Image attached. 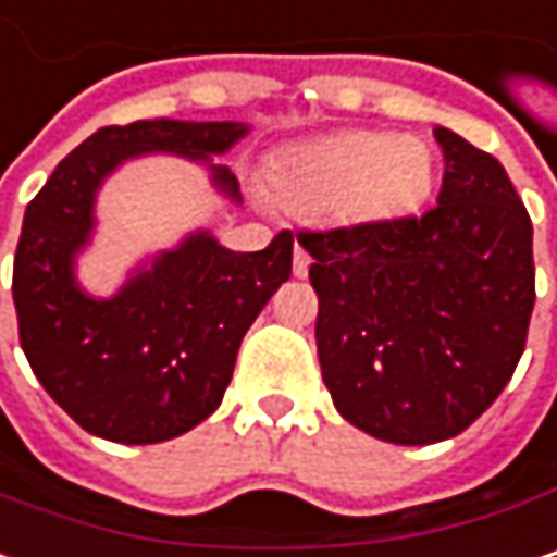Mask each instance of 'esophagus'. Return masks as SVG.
<instances>
[{
	"label": "esophagus",
	"instance_id": "obj_1",
	"mask_svg": "<svg viewBox=\"0 0 557 557\" xmlns=\"http://www.w3.org/2000/svg\"><path fill=\"white\" fill-rule=\"evenodd\" d=\"M308 269H311V256L301 249V246H295V259H292V272L298 275V278H305L308 275Z\"/></svg>",
	"mask_w": 557,
	"mask_h": 557
}]
</instances>
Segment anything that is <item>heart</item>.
<instances>
[{"instance_id": "1", "label": "heart", "mask_w": 557, "mask_h": 557, "mask_svg": "<svg viewBox=\"0 0 557 557\" xmlns=\"http://www.w3.org/2000/svg\"><path fill=\"white\" fill-rule=\"evenodd\" d=\"M436 182L433 150L420 137L339 131L288 147L272 160V191L298 214L339 224H379L420 208Z\"/></svg>"}]
</instances>
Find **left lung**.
<instances>
[{"label":"left lung","instance_id":"1","mask_svg":"<svg viewBox=\"0 0 557 557\" xmlns=\"http://www.w3.org/2000/svg\"><path fill=\"white\" fill-rule=\"evenodd\" d=\"M433 134L446 157L433 211L298 237L333 407L397 446L453 440L497 400L535 305L532 221L510 175L449 127Z\"/></svg>","mask_w":557,"mask_h":557}]
</instances>
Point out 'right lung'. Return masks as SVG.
Returning <instances> with one entry per match:
<instances>
[{
  "label": "right lung",
  "instance_id": "right-lung-1",
  "mask_svg": "<svg viewBox=\"0 0 557 557\" xmlns=\"http://www.w3.org/2000/svg\"><path fill=\"white\" fill-rule=\"evenodd\" d=\"M246 134L240 121L173 117L102 127L60 160L28 205L12 272L22 349L44 391L86 433L147 446L208 420L231 384L249 323L288 282V231L259 252H234L208 227L144 259L108 298L86 292L76 275L108 175L131 160L170 153L205 166L227 201L244 205L234 173L214 157Z\"/></svg>",
  "mask_w": 557,
  "mask_h": 557
}]
</instances>
